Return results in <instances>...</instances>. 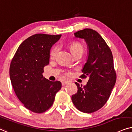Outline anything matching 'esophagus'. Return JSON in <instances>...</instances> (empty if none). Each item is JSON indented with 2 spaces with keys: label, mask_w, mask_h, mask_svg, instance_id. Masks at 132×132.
<instances>
[{
  "label": "esophagus",
  "mask_w": 132,
  "mask_h": 132,
  "mask_svg": "<svg viewBox=\"0 0 132 132\" xmlns=\"http://www.w3.org/2000/svg\"><path fill=\"white\" fill-rule=\"evenodd\" d=\"M68 83V81H61V84H62V85L63 86H64V85H65V84H67Z\"/></svg>",
  "instance_id": "34e87169"
}]
</instances>
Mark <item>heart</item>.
I'll return each instance as SVG.
<instances>
[{"label": "heart", "mask_w": 132, "mask_h": 132, "mask_svg": "<svg viewBox=\"0 0 132 132\" xmlns=\"http://www.w3.org/2000/svg\"><path fill=\"white\" fill-rule=\"evenodd\" d=\"M57 47H54L50 51V57L54 58L56 55V53L57 52ZM70 50L72 52V54H73L76 53L77 52H82L83 51V46L79 42H73L70 45Z\"/></svg>", "instance_id": "heart-1"}]
</instances>
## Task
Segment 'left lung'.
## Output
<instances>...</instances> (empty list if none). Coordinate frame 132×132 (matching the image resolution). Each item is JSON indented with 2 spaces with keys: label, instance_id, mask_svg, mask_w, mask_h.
Returning <instances> with one entry per match:
<instances>
[{
  "label": "left lung",
  "instance_id": "1",
  "mask_svg": "<svg viewBox=\"0 0 132 132\" xmlns=\"http://www.w3.org/2000/svg\"><path fill=\"white\" fill-rule=\"evenodd\" d=\"M74 35L75 37L84 38L88 46V58L80 77L89 78L84 86L75 82L78 91L72 96V101L80 111L90 113L106 104L115 86L117 73L113 55L108 44L96 31L86 28Z\"/></svg>",
  "mask_w": 132,
  "mask_h": 132
}]
</instances>
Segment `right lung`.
Returning a JSON list of instances; mask_svg holds the SVG:
<instances>
[{
	"label": "right lung",
	"instance_id": "obj_1",
	"mask_svg": "<svg viewBox=\"0 0 132 132\" xmlns=\"http://www.w3.org/2000/svg\"><path fill=\"white\" fill-rule=\"evenodd\" d=\"M61 36L36 34L29 37L19 46L10 64V76L15 95L34 113L48 110L61 88L59 81H51L42 75L50 62L51 48Z\"/></svg>",
	"mask_w": 132,
	"mask_h": 132
}]
</instances>
